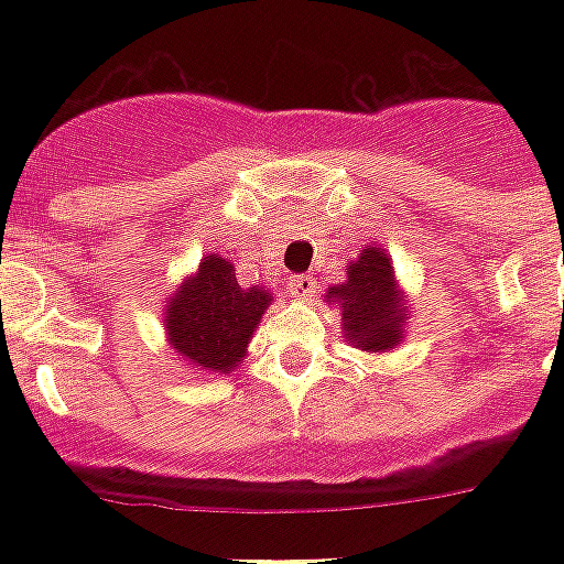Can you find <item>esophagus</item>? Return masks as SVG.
<instances>
[{
	"instance_id": "obj_1",
	"label": "esophagus",
	"mask_w": 564,
	"mask_h": 564,
	"mask_svg": "<svg viewBox=\"0 0 564 564\" xmlns=\"http://www.w3.org/2000/svg\"><path fill=\"white\" fill-rule=\"evenodd\" d=\"M286 292L292 299H310L316 292V281L310 274H292L290 283H286Z\"/></svg>"
}]
</instances>
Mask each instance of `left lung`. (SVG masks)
<instances>
[{"label":"left lung","instance_id":"obj_1","mask_svg":"<svg viewBox=\"0 0 564 564\" xmlns=\"http://www.w3.org/2000/svg\"><path fill=\"white\" fill-rule=\"evenodd\" d=\"M343 304L348 339L362 351H389L403 336V304L394 292V269L380 248H362L357 263L348 265V281L327 292Z\"/></svg>","mask_w":564,"mask_h":564}]
</instances>
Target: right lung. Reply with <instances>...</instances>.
<instances>
[{"mask_svg":"<svg viewBox=\"0 0 564 564\" xmlns=\"http://www.w3.org/2000/svg\"><path fill=\"white\" fill-rule=\"evenodd\" d=\"M265 290H242L234 265L219 254H207L166 307L170 345L202 371L230 369L246 357L248 339L269 307Z\"/></svg>","mask_w":564,"mask_h":564,"instance_id":"obj_1","label":"right lung"}]
</instances>
